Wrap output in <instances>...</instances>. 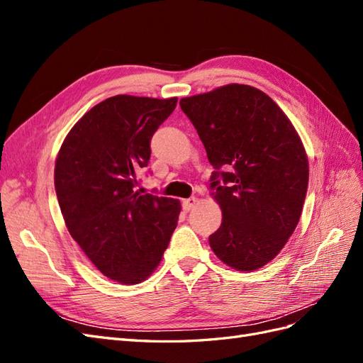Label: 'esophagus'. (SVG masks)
<instances>
[{
	"instance_id": "obj_1",
	"label": "esophagus",
	"mask_w": 363,
	"mask_h": 363,
	"mask_svg": "<svg viewBox=\"0 0 363 363\" xmlns=\"http://www.w3.org/2000/svg\"><path fill=\"white\" fill-rule=\"evenodd\" d=\"M196 203H199V200H196L195 196H192V199H186V200H183V201H182V207H183V211H184V212H189L191 208H192V207H194Z\"/></svg>"
}]
</instances>
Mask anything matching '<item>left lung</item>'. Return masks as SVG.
Masks as SVG:
<instances>
[{
  "instance_id": "left-lung-1",
  "label": "left lung",
  "mask_w": 363,
  "mask_h": 363,
  "mask_svg": "<svg viewBox=\"0 0 363 363\" xmlns=\"http://www.w3.org/2000/svg\"><path fill=\"white\" fill-rule=\"evenodd\" d=\"M180 107L216 169L211 188L223 223L208 244L230 268L259 269L300 221L309 183L303 142L281 108L248 84L186 96Z\"/></svg>"
}]
</instances>
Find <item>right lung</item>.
Listing matches in <instances>:
<instances>
[{"mask_svg":"<svg viewBox=\"0 0 363 363\" xmlns=\"http://www.w3.org/2000/svg\"><path fill=\"white\" fill-rule=\"evenodd\" d=\"M175 106L177 96L107 98L77 121L56 159L54 186L69 235L121 284L151 276L177 227L179 200L135 189L150 140Z\"/></svg>","mask_w":363,"mask_h":363,"instance_id":"obj_1","label":"right lung"}]
</instances>
